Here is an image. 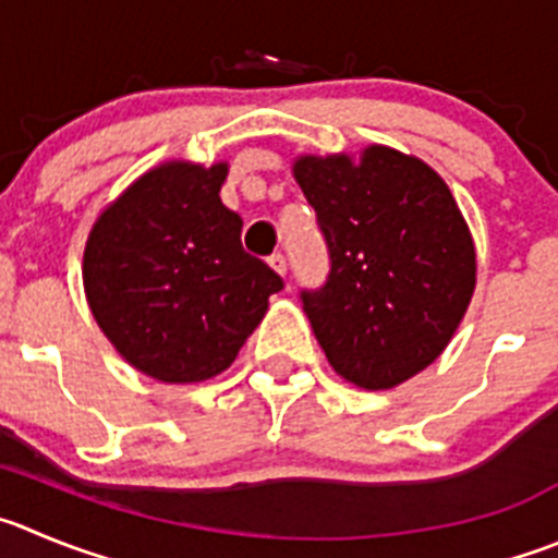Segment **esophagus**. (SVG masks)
I'll use <instances>...</instances> for the list:
<instances>
[{"label": "esophagus", "mask_w": 558, "mask_h": 558, "mask_svg": "<svg viewBox=\"0 0 558 558\" xmlns=\"http://www.w3.org/2000/svg\"><path fill=\"white\" fill-rule=\"evenodd\" d=\"M269 267H272L278 275H286V269H289V264H286V255L283 253L269 255Z\"/></svg>", "instance_id": "34e87169"}]
</instances>
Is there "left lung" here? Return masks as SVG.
<instances>
[{
  "label": "left lung",
  "mask_w": 558,
  "mask_h": 558,
  "mask_svg": "<svg viewBox=\"0 0 558 558\" xmlns=\"http://www.w3.org/2000/svg\"><path fill=\"white\" fill-rule=\"evenodd\" d=\"M294 179L330 253L303 308L330 366L366 390L397 388L446 350L476 286L454 195L421 159L385 145L300 156Z\"/></svg>",
  "instance_id": "8db88e82"
}]
</instances>
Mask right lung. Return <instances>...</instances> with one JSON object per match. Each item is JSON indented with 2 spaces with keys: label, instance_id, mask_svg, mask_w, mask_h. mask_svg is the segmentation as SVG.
Returning a JSON list of instances; mask_svg holds the SVG:
<instances>
[{
  "label": "right lung",
  "instance_id": "obj_1",
  "mask_svg": "<svg viewBox=\"0 0 558 558\" xmlns=\"http://www.w3.org/2000/svg\"><path fill=\"white\" fill-rule=\"evenodd\" d=\"M228 165L168 161L140 175L85 244L87 305L137 372L203 383L236 361L283 280L244 253L242 217L222 206Z\"/></svg>",
  "mask_w": 558,
  "mask_h": 558
}]
</instances>
